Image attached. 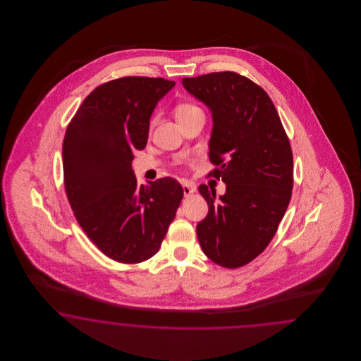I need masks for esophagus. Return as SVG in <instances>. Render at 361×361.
Listing matches in <instances>:
<instances>
[{"label":"esophagus","mask_w":361,"mask_h":361,"mask_svg":"<svg viewBox=\"0 0 361 361\" xmlns=\"http://www.w3.org/2000/svg\"><path fill=\"white\" fill-rule=\"evenodd\" d=\"M183 190H184V196H192V195L196 192V186L192 185V184L188 183V181H184V183H183Z\"/></svg>","instance_id":"obj_1"}]
</instances>
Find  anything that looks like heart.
I'll list each match as a JSON object with an SVG mask.
<instances>
[{"mask_svg":"<svg viewBox=\"0 0 361 361\" xmlns=\"http://www.w3.org/2000/svg\"><path fill=\"white\" fill-rule=\"evenodd\" d=\"M201 109L200 107H197L196 104L190 103V102H183V103H178L175 107V115L177 121H183L185 118L192 116L193 114L200 112Z\"/></svg>","mask_w":361,"mask_h":361,"instance_id":"b5f03b06","label":"heart"}]
</instances>
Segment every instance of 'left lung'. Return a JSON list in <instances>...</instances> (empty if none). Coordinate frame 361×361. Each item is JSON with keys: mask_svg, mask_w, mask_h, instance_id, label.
<instances>
[{"mask_svg": "<svg viewBox=\"0 0 361 361\" xmlns=\"http://www.w3.org/2000/svg\"><path fill=\"white\" fill-rule=\"evenodd\" d=\"M183 85L213 116L209 172L226 184L198 186L208 216L197 237L210 261L226 269L252 262L269 246L291 200L293 151L273 100L261 86L234 71L184 78Z\"/></svg>", "mask_w": 361, "mask_h": 361, "instance_id": "left-lung-1", "label": "left lung"}]
</instances>
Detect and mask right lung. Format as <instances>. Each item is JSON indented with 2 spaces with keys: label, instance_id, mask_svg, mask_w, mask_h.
Wrapping results in <instances>:
<instances>
[{
  "label": "right lung",
  "instance_id": "right-lung-1",
  "mask_svg": "<svg viewBox=\"0 0 361 361\" xmlns=\"http://www.w3.org/2000/svg\"><path fill=\"white\" fill-rule=\"evenodd\" d=\"M164 78L123 77L83 100L63 139V183L80 228L116 262L159 252L184 196L172 177L137 185L132 151L147 145L149 118L175 86Z\"/></svg>",
  "mask_w": 361,
  "mask_h": 361
}]
</instances>
